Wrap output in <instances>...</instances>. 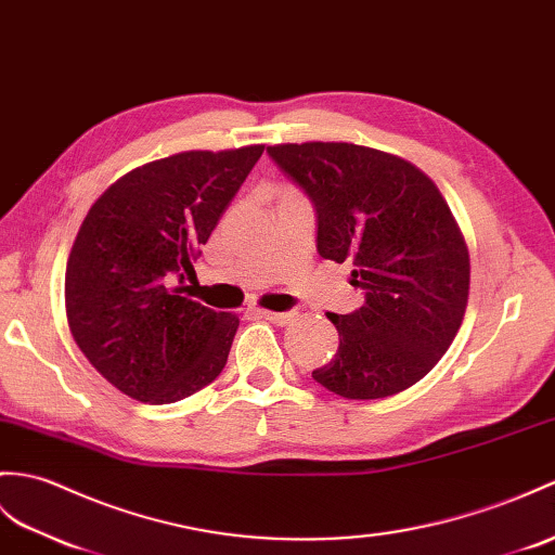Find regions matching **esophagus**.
<instances>
[{
    "instance_id": "34e87169",
    "label": "esophagus",
    "mask_w": 555,
    "mask_h": 555,
    "mask_svg": "<svg viewBox=\"0 0 555 555\" xmlns=\"http://www.w3.org/2000/svg\"><path fill=\"white\" fill-rule=\"evenodd\" d=\"M257 314H260L267 321H272V324H279V326H286L293 321V312H272V309H257Z\"/></svg>"
}]
</instances>
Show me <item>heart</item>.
Returning a JSON list of instances; mask_svg holds the SVG:
<instances>
[{
    "label": "heart",
    "instance_id": "heart-1",
    "mask_svg": "<svg viewBox=\"0 0 555 555\" xmlns=\"http://www.w3.org/2000/svg\"><path fill=\"white\" fill-rule=\"evenodd\" d=\"M288 191H293V189H291V186H283V191H281V193H288Z\"/></svg>",
    "mask_w": 555,
    "mask_h": 555
}]
</instances>
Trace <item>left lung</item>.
<instances>
[{
    "mask_svg": "<svg viewBox=\"0 0 555 555\" xmlns=\"http://www.w3.org/2000/svg\"><path fill=\"white\" fill-rule=\"evenodd\" d=\"M317 208V250L352 262L364 305L326 317L338 352L312 378L345 399L402 392L456 338L470 291V257L456 219L416 165L347 141L267 149Z\"/></svg>",
    "mask_w": 555,
    "mask_h": 555,
    "instance_id": "left-lung-1",
    "label": "left lung"
}]
</instances>
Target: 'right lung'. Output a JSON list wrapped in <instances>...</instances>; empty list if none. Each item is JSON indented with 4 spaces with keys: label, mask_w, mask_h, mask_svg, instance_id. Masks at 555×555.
Wrapping results in <instances>:
<instances>
[{
    "label": "right lung",
    "mask_w": 555,
    "mask_h": 555,
    "mask_svg": "<svg viewBox=\"0 0 555 555\" xmlns=\"http://www.w3.org/2000/svg\"><path fill=\"white\" fill-rule=\"evenodd\" d=\"M262 151H182L139 165L82 219L66 264L68 326L127 397L170 404L222 373L238 317L191 300L184 274Z\"/></svg>",
    "instance_id": "obj_1"
}]
</instances>
